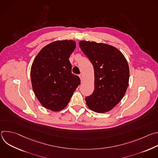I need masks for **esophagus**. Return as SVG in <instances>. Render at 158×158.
<instances>
[{
	"label": "esophagus",
	"instance_id": "1",
	"mask_svg": "<svg viewBox=\"0 0 158 158\" xmlns=\"http://www.w3.org/2000/svg\"><path fill=\"white\" fill-rule=\"evenodd\" d=\"M79 76V78H80L81 81H82V79H83V76H82L81 74H80Z\"/></svg>",
	"mask_w": 158,
	"mask_h": 158
}]
</instances>
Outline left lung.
Masks as SVG:
<instances>
[{
  "label": "left lung",
  "instance_id": "left-lung-1",
  "mask_svg": "<svg viewBox=\"0 0 158 158\" xmlns=\"http://www.w3.org/2000/svg\"><path fill=\"white\" fill-rule=\"evenodd\" d=\"M79 47L94 67V90L85 98L92 110L103 113L113 109L123 99L128 87V63L115 47L104 43L81 40Z\"/></svg>",
  "mask_w": 158,
  "mask_h": 158
}]
</instances>
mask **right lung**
Instances as JSON below:
<instances>
[{
	"label": "right lung",
	"mask_w": 158,
	"mask_h": 158,
	"mask_svg": "<svg viewBox=\"0 0 158 158\" xmlns=\"http://www.w3.org/2000/svg\"><path fill=\"white\" fill-rule=\"evenodd\" d=\"M75 48L73 40L54 41L44 47L32 62L34 93L42 106L52 111L64 109L81 83L79 77L72 74L69 60Z\"/></svg>",
	"instance_id": "1"
}]
</instances>
